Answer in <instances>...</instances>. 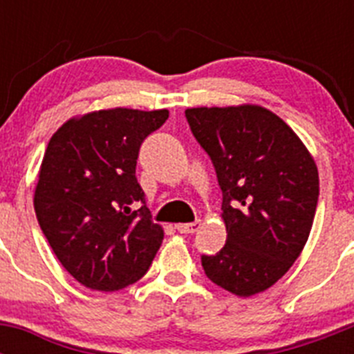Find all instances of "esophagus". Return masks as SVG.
Listing matches in <instances>:
<instances>
[{
  "label": "esophagus",
  "instance_id": "34e87169",
  "mask_svg": "<svg viewBox=\"0 0 354 354\" xmlns=\"http://www.w3.org/2000/svg\"><path fill=\"white\" fill-rule=\"evenodd\" d=\"M175 228H177V230L183 234H193L200 228V220L192 221V223H177L175 225Z\"/></svg>",
  "mask_w": 354,
  "mask_h": 354
}]
</instances>
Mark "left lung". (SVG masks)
<instances>
[{"mask_svg": "<svg viewBox=\"0 0 354 354\" xmlns=\"http://www.w3.org/2000/svg\"><path fill=\"white\" fill-rule=\"evenodd\" d=\"M186 118L223 193L227 243L202 255V266L216 286L248 298L299 257L317 207V165L298 134L262 106L187 108Z\"/></svg>", "mask_w": 354, "mask_h": 354, "instance_id": "obj_1", "label": "left lung"}]
</instances>
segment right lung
<instances>
[{"instance_id":"add662e5","label":"right lung","mask_w":354,"mask_h":354,"mask_svg":"<svg viewBox=\"0 0 354 354\" xmlns=\"http://www.w3.org/2000/svg\"><path fill=\"white\" fill-rule=\"evenodd\" d=\"M167 118L168 109H99L68 118L49 140L33 205L53 252L81 286L124 289L154 261L165 232L145 205L136 159Z\"/></svg>"}]
</instances>
